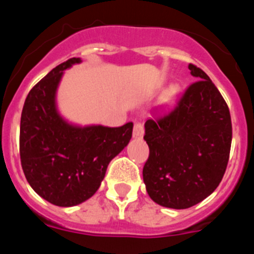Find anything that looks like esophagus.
<instances>
[{
	"instance_id": "1",
	"label": "esophagus",
	"mask_w": 254,
	"mask_h": 254,
	"mask_svg": "<svg viewBox=\"0 0 254 254\" xmlns=\"http://www.w3.org/2000/svg\"><path fill=\"white\" fill-rule=\"evenodd\" d=\"M145 133V129H143V125L140 122H134L133 126V137L134 138H141Z\"/></svg>"
}]
</instances>
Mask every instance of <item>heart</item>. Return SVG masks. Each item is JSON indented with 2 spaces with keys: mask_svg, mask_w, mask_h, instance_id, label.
Listing matches in <instances>:
<instances>
[{
  "mask_svg": "<svg viewBox=\"0 0 254 254\" xmlns=\"http://www.w3.org/2000/svg\"><path fill=\"white\" fill-rule=\"evenodd\" d=\"M177 94H178V87L177 86H172L169 89V90L165 93V95H164V102L165 103H172L173 100L176 99L177 98Z\"/></svg>",
  "mask_w": 254,
  "mask_h": 254,
  "instance_id": "heart-1",
  "label": "heart"
}]
</instances>
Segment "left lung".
Segmentation results:
<instances>
[{
  "label": "left lung",
  "mask_w": 254,
  "mask_h": 254,
  "mask_svg": "<svg viewBox=\"0 0 254 254\" xmlns=\"http://www.w3.org/2000/svg\"><path fill=\"white\" fill-rule=\"evenodd\" d=\"M197 81L176 107L147 120L145 141L150 154L142 169L146 190L164 207L188 208L210 196L228 167L232 118L226 102L210 77L190 64Z\"/></svg>",
  "instance_id": "1"
}]
</instances>
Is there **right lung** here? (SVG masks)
Returning a JSON list of instances; mask_svg holds the SVG:
<instances>
[{"label":"right lung","instance_id":"obj_1","mask_svg":"<svg viewBox=\"0 0 254 254\" xmlns=\"http://www.w3.org/2000/svg\"><path fill=\"white\" fill-rule=\"evenodd\" d=\"M81 62L58 64L26 96L20 122V159L26 181L48 202L69 207L95 193L108 164L132 137L133 123L121 127H76L56 109V91L64 69Z\"/></svg>","mask_w":254,"mask_h":254}]
</instances>
